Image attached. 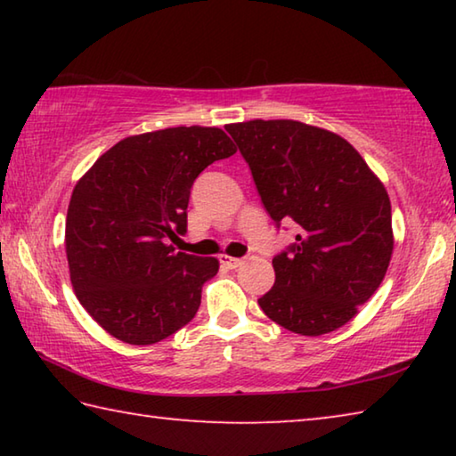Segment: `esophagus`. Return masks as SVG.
<instances>
[{"mask_svg":"<svg viewBox=\"0 0 456 456\" xmlns=\"http://www.w3.org/2000/svg\"><path fill=\"white\" fill-rule=\"evenodd\" d=\"M221 265L227 267V269H237V267L243 265V259L229 257V256H221Z\"/></svg>","mask_w":456,"mask_h":456,"instance_id":"34e87169","label":"esophagus"}]
</instances>
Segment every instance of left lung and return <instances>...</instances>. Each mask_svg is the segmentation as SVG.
<instances>
[{"label": "left lung", "mask_w": 456, "mask_h": 456, "mask_svg": "<svg viewBox=\"0 0 456 456\" xmlns=\"http://www.w3.org/2000/svg\"><path fill=\"white\" fill-rule=\"evenodd\" d=\"M269 217L299 227L273 257L275 283L257 302L302 336L330 334L358 314L388 269L390 199L354 146L297 120L227 125Z\"/></svg>", "instance_id": "1"}]
</instances>
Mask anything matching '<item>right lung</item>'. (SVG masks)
<instances>
[{"mask_svg": "<svg viewBox=\"0 0 456 456\" xmlns=\"http://www.w3.org/2000/svg\"><path fill=\"white\" fill-rule=\"evenodd\" d=\"M215 126H176L128 136L76 183L66 217L70 281L108 334L149 346L195 318L215 257L175 251L187 231L197 176L235 154Z\"/></svg>", "mask_w": 456, "mask_h": 456, "instance_id": "obj_1", "label": "right lung"}]
</instances>
